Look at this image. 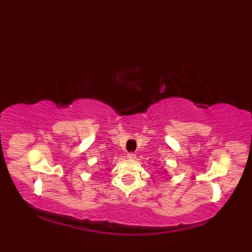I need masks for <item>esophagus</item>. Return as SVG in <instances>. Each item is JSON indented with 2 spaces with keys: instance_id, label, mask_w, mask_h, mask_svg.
I'll list each match as a JSON object with an SVG mask.
<instances>
[{
  "instance_id": "34e87169",
  "label": "esophagus",
  "mask_w": 252,
  "mask_h": 252,
  "mask_svg": "<svg viewBox=\"0 0 252 252\" xmlns=\"http://www.w3.org/2000/svg\"><path fill=\"white\" fill-rule=\"evenodd\" d=\"M136 158V156L133 153H130L129 155H127V159H130V160H134Z\"/></svg>"
}]
</instances>
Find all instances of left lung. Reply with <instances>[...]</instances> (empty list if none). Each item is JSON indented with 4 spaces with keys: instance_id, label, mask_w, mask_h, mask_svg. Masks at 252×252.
I'll return each instance as SVG.
<instances>
[{
    "instance_id": "8db88e82",
    "label": "left lung",
    "mask_w": 252,
    "mask_h": 252,
    "mask_svg": "<svg viewBox=\"0 0 252 252\" xmlns=\"http://www.w3.org/2000/svg\"><path fill=\"white\" fill-rule=\"evenodd\" d=\"M165 172H167V171H165Z\"/></svg>"
}]
</instances>
